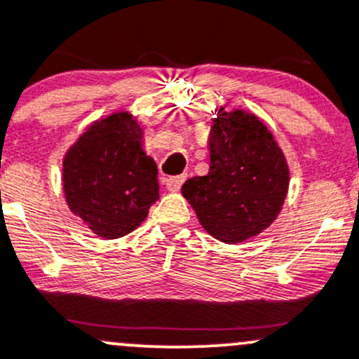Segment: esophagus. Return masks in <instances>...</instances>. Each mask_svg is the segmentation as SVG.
<instances>
[{
	"label": "esophagus",
	"mask_w": 359,
	"mask_h": 359,
	"mask_svg": "<svg viewBox=\"0 0 359 359\" xmlns=\"http://www.w3.org/2000/svg\"><path fill=\"white\" fill-rule=\"evenodd\" d=\"M184 180H186V175H177V177H170V179H167V182H165L167 191L177 192L180 187H182Z\"/></svg>",
	"instance_id": "1"
}]
</instances>
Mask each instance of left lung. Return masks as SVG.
Returning a JSON list of instances; mask_svg holds the SVG:
<instances>
[{
  "instance_id": "1",
  "label": "left lung",
  "mask_w": 359,
  "mask_h": 359,
  "mask_svg": "<svg viewBox=\"0 0 359 359\" xmlns=\"http://www.w3.org/2000/svg\"><path fill=\"white\" fill-rule=\"evenodd\" d=\"M288 187V161L267 126L247 110L216 107L210 172L182 186L201 226L219 242H245L278 218Z\"/></svg>"
}]
</instances>
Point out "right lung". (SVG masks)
<instances>
[{
  "mask_svg": "<svg viewBox=\"0 0 359 359\" xmlns=\"http://www.w3.org/2000/svg\"><path fill=\"white\" fill-rule=\"evenodd\" d=\"M158 168L143 149V128L128 110L88 126L62 158V191L71 211L100 238L131 233L160 198Z\"/></svg>",
  "mask_w": 359,
  "mask_h": 359,
  "instance_id": "right-lung-1",
  "label": "right lung"
}]
</instances>
